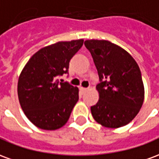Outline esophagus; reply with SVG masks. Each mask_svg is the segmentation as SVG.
<instances>
[{"label": "esophagus", "instance_id": "obj_1", "mask_svg": "<svg viewBox=\"0 0 159 159\" xmlns=\"http://www.w3.org/2000/svg\"><path fill=\"white\" fill-rule=\"evenodd\" d=\"M87 90H88V89H86V88H83V87H81V88H80V91H81V93H86Z\"/></svg>", "mask_w": 159, "mask_h": 159}]
</instances>
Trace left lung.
<instances>
[{
	"label": "left lung",
	"instance_id": "left-lung-1",
	"mask_svg": "<svg viewBox=\"0 0 159 159\" xmlns=\"http://www.w3.org/2000/svg\"><path fill=\"white\" fill-rule=\"evenodd\" d=\"M84 45L92 55L100 83V100L91 107L97 123L120 128L131 122L142 107L144 85L139 66L124 49L105 40H88Z\"/></svg>",
	"mask_w": 159,
	"mask_h": 159
}]
</instances>
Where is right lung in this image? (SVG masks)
Listing matches in <instances>:
<instances>
[{
  "label": "right lung",
  "instance_id": "1",
  "mask_svg": "<svg viewBox=\"0 0 159 159\" xmlns=\"http://www.w3.org/2000/svg\"><path fill=\"white\" fill-rule=\"evenodd\" d=\"M83 44V39L74 40L40 49L19 76L20 106L30 121L42 129L64 126L79 99L78 89L67 82H59V76L68 74L70 60Z\"/></svg>",
  "mask_w": 159,
  "mask_h": 159
}]
</instances>
